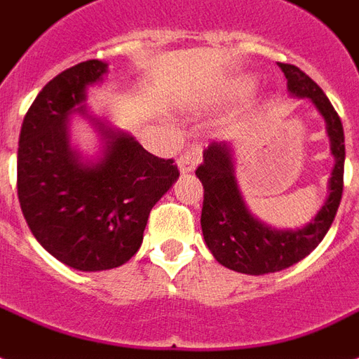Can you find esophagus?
<instances>
[{
  "label": "esophagus",
  "instance_id": "34e87169",
  "mask_svg": "<svg viewBox=\"0 0 359 359\" xmlns=\"http://www.w3.org/2000/svg\"><path fill=\"white\" fill-rule=\"evenodd\" d=\"M198 161H200L198 154H194V151H185V154L177 159V168H180V172L185 176V174H191V172L196 168Z\"/></svg>",
  "mask_w": 359,
  "mask_h": 359
}]
</instances>
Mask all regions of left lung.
<instances>
[{
  "label": "left lung",
  "instance_id": "obj_1",
  "mask_svg": "<svg viewBox=\"0 0 359 359\" xmlns=\"http://www.w3.org/2000/svg\"><path fill=\"white\" fill-rule=\"evenodd\" d=\"M279 67L286 76L288 93L299 99H309L326 121L335 165L327 182V198L318 213L299 229L283 230L255 217L247 208L236 180L234 149L230 142H211L204 149V161L196 168V177L204 185L200 217L202 234L215 260L238 273H275L304 260L327 234L343 196V123L316 82L296 65L279 63Z\"/></svg>",
  "mask_w": 359,
  "mask_h": 359
}]
</instances>
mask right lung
Segmentation results:
<instances>
[{"mask_svg": "<svg viewBox=\"0 0 359 359\" xmlns=\"http://www.w3.org/2000/svg\"><path fill=\"white\" fill-rule=\"evenodd\" d=\"M108 63L82 61L44 86L27 110L18 140V200L37 241L79 271L118 268L135 257L149 211L177 182L172 159L88 112V88ZM80 113L102 136V154L86 160L70 144L68 119Z\"/></svg>", "mask_w": 359, "mask_h": 359, "instance_id": "obj_1", "label": "right lung"}]
</instances>
